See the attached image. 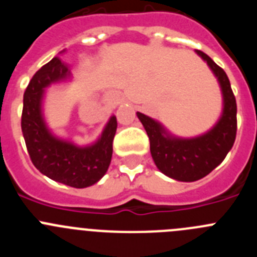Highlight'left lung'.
<instances>
[{"mask_svg": "<svg viewBox=\"0 0 257 257\" xmlns=\"http://www.w3.org/2000/svg\"><path fill=\"white\" fill-rule=\"evenodd\" d=\"M196 52L207 63L221 88L222 113L215 126L202 135L184 139L170 134L153 118L136 113L148 134L156 166L166 176L179 181L199 180L216 169L234 144L237 134V103L228 76L205 52Z\"/></svg>", "mask_w": 257, "mask_h": 257, "instance_id": "obj_1", "label": "left lung"}]
</instances>
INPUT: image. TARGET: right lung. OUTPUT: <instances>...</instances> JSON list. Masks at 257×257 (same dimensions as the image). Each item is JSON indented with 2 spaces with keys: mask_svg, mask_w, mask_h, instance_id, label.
I'll return each mask as SVG.
<instances>
[{
  "mask_svg": "<svg viewBox=\"0 0 257 257\" xmlns=\"http://www.w3.org/2000/svg\"><path fill=\"white\" fill-rule=\"evenodd\" d=\"M70 76V69L58 56L36 72L23 97L22 131L32 163L41 174L69 187L87 188L108 171L117 118H109L100 138L86 147L52 135L42 114L45 90L52 83L68 81Z\"/></svg>",
  "mask_w": 257,
  "mask_h": 257,
  "instance_id": "right-lung-1",
  "label": "right lung"
}]
</instances>
